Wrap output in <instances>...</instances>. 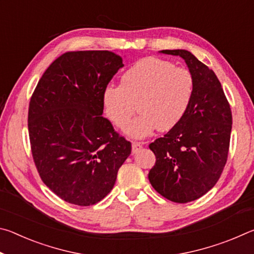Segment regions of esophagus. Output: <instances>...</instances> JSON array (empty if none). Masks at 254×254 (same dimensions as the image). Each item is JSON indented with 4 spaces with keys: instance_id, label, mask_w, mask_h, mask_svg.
<instances>
[{
    "instance_id": "34e87169",
    "label": "esophagus",
    "mask_w": 254,
    "mask_h": 254,
    "mask_svg": "<svg viewBox=\"0 0 254 254\" xmlns=\"http://www.w3.org/2000/svg\"><path fill=\"white\" fill-rule=\"evenodd\" d=\"M143 144H144V142H132V152L133 153L139 152Z\"/></svg>"
}]
</instances>
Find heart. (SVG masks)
Masks as SVG:
<instances>
[{
    "mask_svg": "<svg viewBox=\"0 0 254 254\" xmlns=\"http://www.w3.org/2000/svg\"><path fill=\"white\" fill-rule=\"evenodd\" d=\"M194 79L185 68L154 57L143 58L124 72L121 86L109 85L102 101L107 117L120 128L138 103L140 114L126 128L132 137H145L156 128L168 131L180 122L190 104Z\"/></svg>",
    "mask_w": 254,
    "mask_h": 254,
    "instance_id": "b5f03b06",
    "label": "heart"
}]
</instances>
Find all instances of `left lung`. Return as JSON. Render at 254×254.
<instances>
[{
  "label": "left lung",
  "instance_id": "left-lung-1",
  "mask_svg": "<svg viewBox=\"0 0 254 254\" xmlns=\"http://www.w3.org/2000/svg\"><path fill=\"white\" fill-rule=\"evenodd\" d=\"M182 57L194 79V93L180 122L149 145L156 163L149 173L152 187L175 203H188L210 190L229 153L232 112L215 72L190 51L161 50Z\"/></svg>",
  "mask_w": 254,
  "mask_h": 254
}]
</instances>
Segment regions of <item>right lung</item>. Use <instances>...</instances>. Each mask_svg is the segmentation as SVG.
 Listing matches in <instances>:
<instances>
[{"mask_svg":"<svg viewBox=\"0 0 254 254\" xmlns=\"http://www.w3.org/2000/svg\"><path fill=\"white\" fill-rule=\"evenodd\" d=\"M107 50L71 51L47 68L29 105L34 163L47 187L67 203H98L114 187L131 143L103 118V91L122 68Z\"/></svg>","mask_w":254,"mask_h":254,"instance_id":"1","label":"right lung"}]
</instances>
